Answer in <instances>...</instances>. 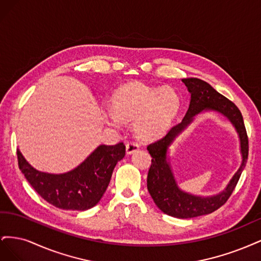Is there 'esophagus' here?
<instances>
[{
    "instance_id": "34e87169",
    "label": "esophagus",
    "mask_w": 261,
    "mask_h": 261,
    "mask_svg": "<svg viewBox=\"0 0 261 261\" xmlns=\"http://www.w3.org/2000/svg\"><path fill=\"white\" fill-rule=\"evenodd\" d=\"M137 150H139V145L134 143V141H130L127 145H126V153L132 154L134 152H136Z\"/></svg>"
}]
</instances>
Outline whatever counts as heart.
<instances>
[{
  "label": "heart",
  "mask_w": 261,
  "mask_h": 261,
  "mask_svg": "<svg viewBox=\"0 0 261 261\" xmlns=\"http://www.w3.org/2000/svg\"><path fill=\"white\" fill-rule=\"evenodd\" d=\"M179 106L178 94L171 88L130 83L115 92L113 108H108L105 116L114 126L135 121L134 129L138 138L151 141L168 132Z\"/></svg>",
  "instance_id": "b5f03b06"
}]
</instances>
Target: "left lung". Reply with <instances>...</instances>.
<instances>
[{
    "mask_svg": "<svg viewBox=\"0 0 261 261\" xmlns=\"http://www.w3.org/2000/svg\"><path fill=\"white\" fill-rule=\"evenodd\" d=\"M191 93L187 112L180 123L172 127L160 140L147 147L152 156L151 167L148 172L147 187L155 206L165 215L191 219L216 211L226 202L238 184L248 158V138L242 113L232 101L220 94L216 89L198 78L181 80ZM203 112H216L224 116L236 128L239 135L242 161L240 168L222 192L212 196H198L180 190L177 184L168 158V150L175 138Z\"/></svg>",
    "mask_w": 261,
    "mask_h": 261,
    "instance_id": "left-lung-1",
    "label": "left lung"
}]
</instances>
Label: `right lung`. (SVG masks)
<instances>
[{
  "label": "right lung",
  "mask_w": 261,
  "mask_h": 261,
  "mask_svg": "<svg viewBox=\"0 0 261 261\" xmlns=\"http://www.w3.org/2000/svg\"><path fill=\"white\" fill-rule=\"evenodd\" d=\"M125 155L123 143L100 145L76 168L53 174L35 169L17 149L19 169L44 200L64 210H88L101 200L113 170Z\"/></svg>",
  "instance_id": "right-lung-1"
}]
</instances>
